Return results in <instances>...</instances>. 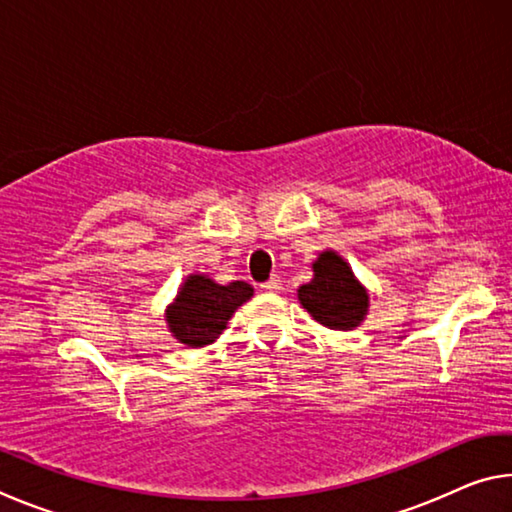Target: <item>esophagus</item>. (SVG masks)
<instances>
[{"instance_id": "obj_1", "label": "esophagus", "mask_w": 512, "mask_h": 512, "mask_svg": "<svg viewBox=\"0 0 512 512\" xmlns=\"http://www.w3.org/2000/svg\"><path fill=\"white\" fill-rule=\"evenodd\" d=\"M259 289L266 291V293H277V291L282 289V280H280V277H277V275H273L271 280H266V282L259 284Z\"/></svg>"}]
</instances>
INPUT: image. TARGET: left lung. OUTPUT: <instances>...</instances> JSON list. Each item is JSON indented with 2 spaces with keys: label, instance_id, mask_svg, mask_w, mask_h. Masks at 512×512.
<instances>
[{
  "label": "left lung",
  "instance_id": "8db88e82",
  "mask_svg": "<svg viewBox=\"0 0 512 512\" xmlns=\"http://www.w3.org/2000/svg\"><path fill=\"white\" fill-rule=\"evenodd\" d=\"M314 280L298 289V300L311 318L329 329H354L368 314V291L354 277L348 262L334 250L320 253L314 264Z\"/></svg>",
  "mask_w": 512,
  "mask_h": 512
}]
</instances>
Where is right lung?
<instances>
[{
    "label": "right lung",
    "instance_id": "obj_1",
    "mask_svg": "<svg viewBox=\"0 0 512 512\" xmlns=\"http://www.w3.org/2000/svg\"><path fill=\"white\" fill-rule=\"evenodd\" d=\"M253 298V287L246 282L216 284L207 275H189L176 300L167 307V325L173 339L187 348L210 345L228 325L232 314Z\"/></svg>",
    "mask_w": 512,
    "mask_h": 512
}]
</instances>
